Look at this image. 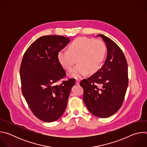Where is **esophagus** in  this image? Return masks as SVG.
Returning a JSON list of instances; mask_svg holds the SVG:
<instances>
[{
  "instance_id": "1",
  "label": "esophagus",
  "mask_w": 147,
  "mask_h": 147,
  "mask_svg": "<svg viewBox=\"0 0 147 147\" xmlns=\"http://www.w3.org/2000/svg\"><path fill=\"white\" fill-rule=\"evenodd\" d=\"M80 80H79V79H77L76 80V84L77 85H78L79 84H80Z\"/></svg>"
}]
</instances>
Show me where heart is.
I'll return each instance as SVG.
<instances>
[{
  "mask_svg": "<svg viewBox=\"0 0 147 147\" xmlns=\"http://www.w3.org/2000/svg\"><path fill=\"white\" fill-rule=\"evenodd\" d=\"M106 53V46L100 39L80 37L74 39L67 51H60L57 59L65 70L71 71L77 61L78 65L71 71L70 76L79 78L93 73L100 67Z\"/></svg>",
  "mask_w": 147,
  "mask_h": 147,
  "instance_id": "1",
  "label": "heart"
}]
</instances>
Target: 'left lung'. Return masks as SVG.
<instances>
[{
  "mask_svg": "<svg viewBox=\"0 0 147 147\" xmlns=\"http://www.w3.org/2000/svg\"><path fill=\"white\" fill-rule=\"evenodd\" d=\"M96 36L106 44L107 59L97 72L80 84L84 89L83 100L88 111L96 117L107 118L122 105L128 87V66L124 53L114 41L102 34Z\"/></svg>",
  "mask_w": 147,
  "mask_h": 147,
  "instance_id": "left-lung-1",
  "label": "left lung"
}]
</instances>
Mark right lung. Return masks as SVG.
I'll return each instance as SVG.
<instances>
[{"instance_id":"1","label":"right lung","mask_w":147,"mask_h":147,"mask_svg":"<svg viewBox=\"0 0 147 147\" xmlns=\"http://www.w3.org/2000/svg\"><path fill=\"white\" fill-rule=\"evenodd\" d=\"M70 42L60 35L42 36L28 47L20 69L22 94L33 114L45 122L64 113L75 80L57 82L66 72L57 59L59 51Z\"/></svg>"}]
</instances>
